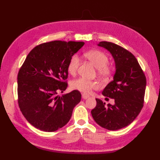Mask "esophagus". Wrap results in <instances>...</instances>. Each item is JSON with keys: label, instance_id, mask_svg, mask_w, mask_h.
Segmentation results:
<instances>
[{"label": "esophagus", "instance_id": "1", "mask_svg": "<svg viewBox=\"0 0 160 160\" xmlns=\"http://www.w3.org/2000/svg\"><path fill=\"white\" fill-rule=\"evenodd\" d=\"M82 99L86 100V99H87L88 98H89V95L86 94V93H82Z\"/></svg>", "mask_w": 160, "mask_h": 160}]
</instances>
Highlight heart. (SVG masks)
Instances as JSON below:
<instances>
[{
    "label": "heart",
    "instance_id": "1",
    "mask_svg": "<svg viewBox=\"0 0 160 160\" xmlns=\"http://www.w3.org/2000/svg\"><path fill=\"white\" fill-rule=\"evenodd\" d=\"M87 58L97 68L98 74L103 78H109L113 73V68L108 65V58L107 54L99 50H91L85 53ZM80 64V58L77 55H73L71 58L67 65V71L71 75L76 73ZM71 87L74 89L89 93L96 89L98 84L96 81H91L84 78H79L73 80L71 84Z\"/></svg>",
    "mask_w": 160,
    "mask_h": 160
}]
</instances>
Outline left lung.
<instances>
[{
	"label": "left lung",
	"mask_w": 160,
	"mask_h": 160,
	"mask_svg": "<svg viewBox=\"0 0 160 160\" xmlns=\"http://www.w3.org/2000/svg\"><path fill=\"white\" fill-rule=\"evenodd\" d=\"M98 46L108 51L114 59L115 73L102 95L114 99V104L97 99L91 111L93 120L100 127L117 131L132 123L140 113L144 104L147 80L137 59L123 47L113 42L102 41Z\"/></svg>",
	"instance_id": "8db88e82"
}]
</instances>
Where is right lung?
Returning a JSON list of instances; mask_svg holds the SVG:
<instances>
[{"mask_svg": "<svg viewBox=\"0 0 160 160\" xmlns=\"http://www.w3.org/2000/svg\"><path fill=\"white\" fill-rule=\"evenodd\" d=\"M83 42L55 40L40 44L27 56L18 74V105L24 117L35 128L46 132L66 125L80 102L77 90L58 96L67 88V65Z\"/></svg>", "mask_w": 160, "mask_h": 160, "instance_id": "obj_1", "label": "right lung"}]
</instances>
